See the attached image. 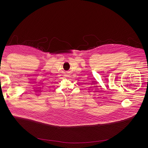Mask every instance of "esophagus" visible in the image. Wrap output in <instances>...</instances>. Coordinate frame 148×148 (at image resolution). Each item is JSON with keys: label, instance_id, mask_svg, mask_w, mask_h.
<instances>
[{"label": "esophagus", "instance_id": "34e87169", "mask_svg": "<svg viewBox=\"0 0 148 148\" xmlns=\"http://www.w3.org/2000/svg\"><path fill=\"white\" fill-rule=\"evenodd\" d=\"M65 77H69V74H68V73H66L65 74Z\"/></svg>", "mask_w": 148, "mask_h": 148}]
</instances>
